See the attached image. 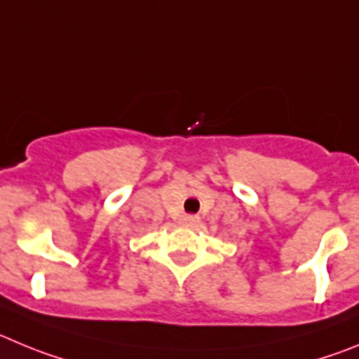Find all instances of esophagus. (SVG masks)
I'll return each mask as SVG.
<instances>
[{"label": "esophagus", "mask_w": 359, "mask_h": 359, "mask_svg": "<svg viewBox=\"0 0 359 359\" xmlns=\"http://www.w3.org/2000/svg\"><path fill=\"white\" fill-rule=\"evenodd\" d=\"M180 224L186 225V227H195V225H198V218L196 216H182Z\"/></svg>", "instance_id": "34e87169"}]
</instances>
